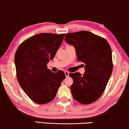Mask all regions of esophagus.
I'll return each instance as SVG.
<instances>
[{"label": "esophagus", "mask_w": 129, "mask_h": 129, "mask_svg": "<svg viewBox=\"0 0 129 129\" xmlns=\"http://www.w3.org/2000/svg\"><path fill=\"white\" fill-rule=\"evenodd\" d=\"M64 73H65V76H66V77H68L69 76V72H68V71H65Z\"/></svg>", "instance_id": "34e87169"}]
</instances>
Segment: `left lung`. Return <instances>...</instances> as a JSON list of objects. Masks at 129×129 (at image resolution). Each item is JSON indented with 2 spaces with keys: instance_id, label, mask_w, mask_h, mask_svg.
I'll return each instance as SVG.
<instances>
[{
  "instance_id": "obj_1",
  "label": "left lung",
  "mask_w": 129,
  "mask_h": 129,
  "mask_svg": "<svg viewBox=\"0 0 129 129\" xmlns=\"http://www.w3.org/2000/svg\"><path fill=\"white\" fill-rule=\"evenodd\" d=\"M65 40L74 46L77 58L84 62L85 72L71 73L74 99L83 104L97 100L104 91L112 74V50L106 39L91 32L82 30L67 34Z\"/></svg>"
}]
</instances>
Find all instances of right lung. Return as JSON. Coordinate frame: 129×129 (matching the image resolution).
<instances>
[{
    "mask_svg": "<svg viewBox=\"0 0 129 129\" xmlns=\"http://www.w3.org/2000/svg\"><path fill=\"white\" fill-rule=\"evenodd\" d=\"M65 35L37 34L23 42L15 52L14 62L18 83L28 97L39 104L52 101L66 78L64 71L54 73L47 67L54 57Z\"/></svg>",
    "mask_w": 129,
    "mask_h": 129,
    "instance_id": "add662e5",
    "label": "right lung"
}]
</instances>
